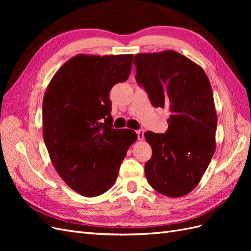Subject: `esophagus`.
Wrapping results in <instances>:
<instances>
[{
	"mask_svg": "<svg viewBox=\"0 0 251 251\" xmlns=\"http://www.w3.org/2000/svg\"><path fill=\"white\" fill-rule=\"evenodd\" d=\"M137 137H138V140H143L144 138V131L141 130V128L137 131Z\"/></svg>",
	"mask_w": 251,
	"mask_h": 251,
	"instance_id": "esophagus-1",
	"label": "esophagus"
}]
</instances>
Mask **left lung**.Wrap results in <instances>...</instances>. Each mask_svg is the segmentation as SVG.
<instances>
[{"label":"left lung","instance_id":"obj_1","mask_svg":"<svg viewBox=\"0 0 251 251\" xmlns=\"http://www.w3.org/2000/svg\"><path fill=\"white\" fill-rule=\"evenodd\" d=\"M136 80L155 108L170 110L164 134L144 133L153 151L144 166L150 185L171 198L199 184L216 151L217 113L202 68L177 51L135 55Z\"/></svg>","mask_w":251,"mask_h":251}]
</instances>
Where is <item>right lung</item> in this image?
Masks as SVG:
<instances>
[{
	"label": "right lung",
	"mask_w": 251,
	"mask_h": 251,
	"mask_svg": "<svg viewBox=\"0 0 251 251\" xmlns=\"http://www.w3.org/2000/svg\"><path fill=\"white\" fill-rule=\"evenodd\" d=\"M133 54H77L53 75L43 100V136L65 183L83 197L113 186L134 131L112 127L110 91L131 73Z\"/></svg>",
	"instance_id": "add662e5"
}]
</instances>
